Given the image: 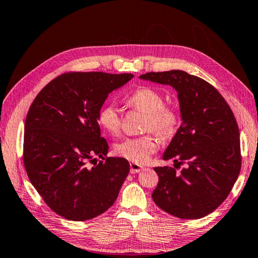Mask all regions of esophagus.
<instances>
[{
  "instance_id": "34e87169",
  "label": "esophagus",
  "mask_w": 258,
  "mask_h": 258,
  "mask_svg": "<svg viewBox=\"0 0 258 258\" xmlns=\"http://www.w3.org/2000/svg\"><path fill=\"white\" fill-rule=\"evenodd\" d=\"M142 169H145V168L138 163H135V162L130 163V172L131 173H138Z\"/></svg>"
}]
</instances>
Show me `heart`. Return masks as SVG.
<instances>
[{"instance_id":"b5f03b06","label":"heart","mask_w":258,"mask_h":258,"mask_svg":"<svg viewBox=\"0 0 258 258\" xmlns=\"http://www.w3.org/2000/svg\"><path fill=\"white\" fill-rule=\"evenodd\" d=\"M127 101L131 107L147 114L145 130H152L161 137H167L173 131L177 121L176 111L163 105V97L157 90L140 87L129 96ZM98 122L108 134L118 135L121 120L117 107L111 102L102 106L98 112ZM156 150L157 140L151 135L123 139L114 146V152L119 157L135 163H145Z\"/></svg>"}]
</instances>
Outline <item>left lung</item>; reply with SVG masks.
<instances>
[{
    "label": "left lung",
    "mask_w": 258,
    "mask_h": 258,
    "mask_svg": "<svg viewBox=\"0 0 258 258\" xmlns=\"http://www.w3.org/2000/svg\"><path fill=\"white\" fill-rule=\"evenodd\" d=\"M139 78L175 89L182 119L162 159L186 165L180 172L154 168L159 183L153 201L179 219L207 216L227 198L241 171L235 117L222 95L202 78L183 71L147 73Z\"/></svg>",
    "instance_id": "8db88e82"
}]
</instances>
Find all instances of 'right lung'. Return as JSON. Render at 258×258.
<instances>
[{
  "mask_svg": "<svg viewBox=\"0 0 258 258\" xmlns=\"http://www.w3.org/2000/svg\"><path fill=\"white\" fill-rule=\"evenodd\" d=\"M133 77L66 73L32 102L25 120L24 167L45 203L66 220L94 219L118 198L130 164L124 158L106 157L109 146L101 137L98 112L108 95Z\"/></svg>",
  "mask_w": 258,
  "mask_h": 258,
  "instance_id": "1",
  "label": "right lung"
}]
</instances>
